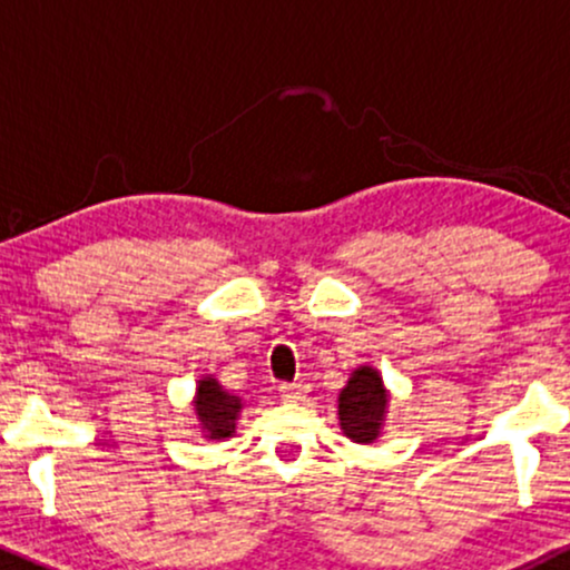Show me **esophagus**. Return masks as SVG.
<instances>
[{
	"label": "esophagus",
	"mask_w": 570,
	"mask_h": 570,
	"mask_svg": "<svg viewBox=\"0 0 570 570\" xmlns=\"http://www.w3.org/2000/svg\"><path fill=\"white\" fill-rule=\"evenodd\" d=\"M307 389H311L307 383H281L278 385L281 396H284L286 402H303V399L307 396Z\"/></svg>",
	"instance_id": "esophagus-1"
}]
</instances>
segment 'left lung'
I'll return each mask as SVG.
<instances>
[{"label":"left lung","mask_w":570,"mask_h":570,"mask_svg":"<svg viewBox=\"0 0 570 570\" xmlns=\"http://www.w3.org/2000/svg\"><path fill=\"white\" fill-rule=\"evenodd\" d=\"M385 412H389V391H385L381 372L375 367H358L337 396L340 429L348 440L370 444L381 436Z\"/></svg>","instance_id":"1"}]
</instances>
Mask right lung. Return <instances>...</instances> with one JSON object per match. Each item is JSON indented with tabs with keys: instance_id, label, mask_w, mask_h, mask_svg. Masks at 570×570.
Wrapping results in <instances>:
<instances>
[{
	"instance_id": "right-lung-1",
	"label": "right lung",
	"mask_w": 570,
	"mask_h": 570,
	"mask_svg": "<svg viewBox=\"0 0 570 570\" xmlns=\"http://www.w3.org/2000/svg\"><path fill=\"white\" fill-rule=\"evenodd\" d=\"M193 407L195 417H198V429L206 440H227L235 434V421H238L244 402H240V396L227 394L217 377L208 375L198 381Z\"/></svg>"
}]
</instances>
